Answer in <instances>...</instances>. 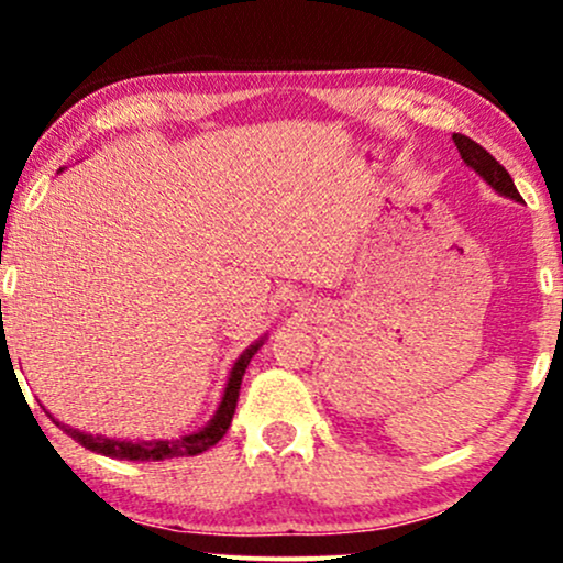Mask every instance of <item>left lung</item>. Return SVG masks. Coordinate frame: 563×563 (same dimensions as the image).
Returning <instances> with one entry per match:
<instances>
[{
	"mask_svg": "<svg viewBox=\"0 0 563 563\" xmlns=\"http://www.w3.org/2000/svg\"><path fill=\"white\" fill-rule=\"evenodd\" d=\"M452 142H455L457 153H461V158L466 161V166H471V169L479 174L484 183L493 187L495 192H500V196H506V198L521 200L514 179H510V174L503 169V166L497 164V161L489 156L487 151H484L479 142L466 137V134H452Z\"/></svg>",
	"mask_w": 563,
	"mask_h": 563,
	"instance_id": "8db88e82",
	"label": "left lung"
}]
</instances>
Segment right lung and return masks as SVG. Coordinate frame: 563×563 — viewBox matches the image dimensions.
Wrapping results in <instances>:
<instances>
[{"label":"right lung","instance_id":"right-lung-1","mask_svg":"<svg viewBox=\"0 0 563 563\" xmlns=\"http://www.w3.org/2000/svg\"><path fill=\"white\" fill-rule=\"evenodd\" d=\"M262 344H264V339L256 341V344H251L241 354V357H238V363L232 365V371H230L228 386H224L222 402H219L214 418H211V421L206 423L203 429L196 431V434H187V437H179V439H153V442H145V439H137V442H126V439H108V437L84 434V431H79V429H70V426L57 423L55 418H53V421L60 426V429L66 431L70 439H76L81 448L100 452V455L115 457V461H166V457L198 455V452L214 448L219 439L228 434L232 416H235V405H238V394H241L243 373H245V367H249L251 357L256 354V349H260Z\"/></svg>","mask_w":563,"mask_h":563}]
</instances>
